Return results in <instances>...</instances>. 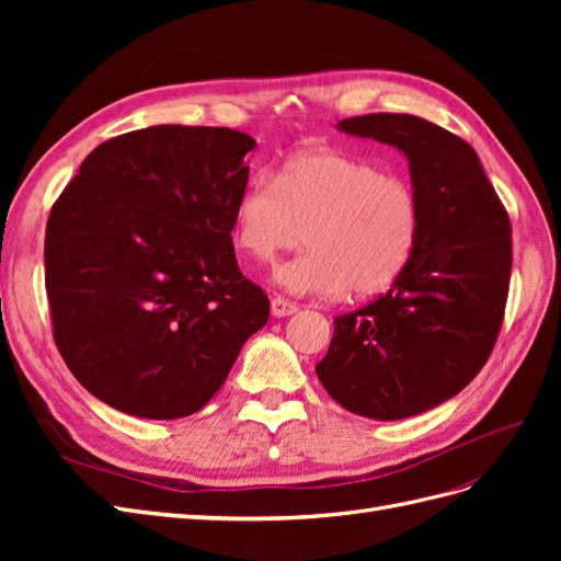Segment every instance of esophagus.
Wrapping results in <instances>:
<instances>
[{"label":"esophagus","mask_w":561,"mask_h":561,"mask_svg":"<svg viewBox=\"0 0 561 561\" xmlns=\"http://www.w3.org/2000/svg\"><path fill=\"white\" fill-rule=\"evenodd\" d=\"M297 311H299V307H297L295 301H290V299H285V297H274V299H271V313H274L276 318L293 316Z\"/></svg>","instance_id":"esophagus-1"}]
</instances>
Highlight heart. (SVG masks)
<instances>
[{"label":"heart","instance_id":"heart-1","mask_svg":"<svg viewBox=\"0 0 561 561\" xmlns=\"http://www.w3.org/2000/svg\"><path fill=\"white\" fill-rule=\"evenodd\" d=\"M419 198L402 175L334 149L287 159L280 173L248 180L233 206V241L260 262L304 241L276 280L295 295H371L410 264L419 241Z\"/></svg>","mask_w":561,"mask_h":561}]
</instances>
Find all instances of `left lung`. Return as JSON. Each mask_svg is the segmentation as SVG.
<instances>
[{
    "mask_svg": "<svg viewBox=\"0 0 561 561\" xmlns=\"http://www.w3.org/2000/svg\"><path fill=\"white\" fill-rule=\"evenodd\" d=\"M398 147L419 198V241L390 290L334 318L316 375L344 410L375 421L416 416L454 398L484 367L513 268L511 219L474 149L412 114L336 124Z\"/></svg>",
    "mask_w": 561,
    "mask_h": 561,
    "instance_id": "left-lung-1",
    "label": "left lung"
}]
</instances>
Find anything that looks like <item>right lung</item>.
Here are the masks:
<instances>
[{
    "label": "right lung",
    "mask_w": 561,
    "mask_h": 561,
    "mask_svg": "<svg viewBox=\"0 0 561 561\" xmlns=\"http://www.w3.org/2000/svg\"><path fill=\"white\" fill-rule=\"evenodd\" d=\"M254 145L210 126L116 135L54 203L44 264L56 344L114 410L159 421L198 412L266 325L268 297L231 243Z\"/></svg>",
    "instance_id": "1"
}]
</instances>
